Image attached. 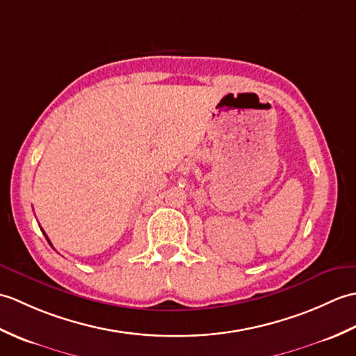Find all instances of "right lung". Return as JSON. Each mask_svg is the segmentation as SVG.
Here are the masks:
<instances>
[{
    "mask_svg": "<svg viewBox=\"0 0 356 356\" xmlns=\"http://www.w3.org/2000/svg\"><path fill=\"white\" fill-rule=\"evenodd\" d=\"M44 236H45V234H44ZM45 238H47V241L50 243V240H49V237H47V236H45ZM50 245H51V243H50Z\"/></svg>",
    "mask_w": 356,
    "mask_h": 356,
    "instance_id": "1",
    "label": "right lung"
}]
</instances>
